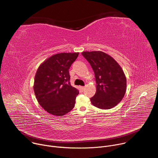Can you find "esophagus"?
I'll use <instances>...</instances> for the list:
<instances>
[{
  "mask_svg": "<svg viewBox=\"0 0 158 158\" xmlns=\"http://www.w3.org/2000/svg\"><path fill=\"white\" fill-rule=\"evenodd\" d=\"M85 89V87H84V86H81V87H80V90H81V92L84 91Z\"/></svg>",
  "mask_w": 158,
  "mask_h": 158,
  "instance_id": "obj_1",
  "label": "esophagus"
}]
</instances>
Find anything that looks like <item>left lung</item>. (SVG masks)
I'll return each mask as SVG.
<instances>
[{"mask_svg": "<svg viewBox=\"0 0 158 158\" xmlns=\"http://www.w3.org/2000/svg\"><path fill=\"white\" fill-rule=\"evenodd\" d=\"M82 55L94 71L96 93L91 98L93 106L101 109L114 107L123 99L126 91V77L120 65L102 51H84Z\"/></svg>", "mask_w": 158, "mask_h": 158, "instance_id": "left-lung-1", "label": "left lung"}]
</instances>
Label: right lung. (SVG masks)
Segmentation results:
<instances>
[{
	"label": "right lung",
	"mask_w": 158,
	"mask_h": 158,
	"mask_svg": "<svg viewBox=\"0 0 158 158\" xmlns=\"http://www.w3.org/2000/svg\"><path fill=\"white\" fill-rule=\"evenodd\" d=\"M79 54L58 53L38 67L34 79V93L40 106L52 115L64 116L74 107L79 91L69 82V69Z\"/></svg>",
	"instance_id": "right-lung-1"
}]
</instances>
